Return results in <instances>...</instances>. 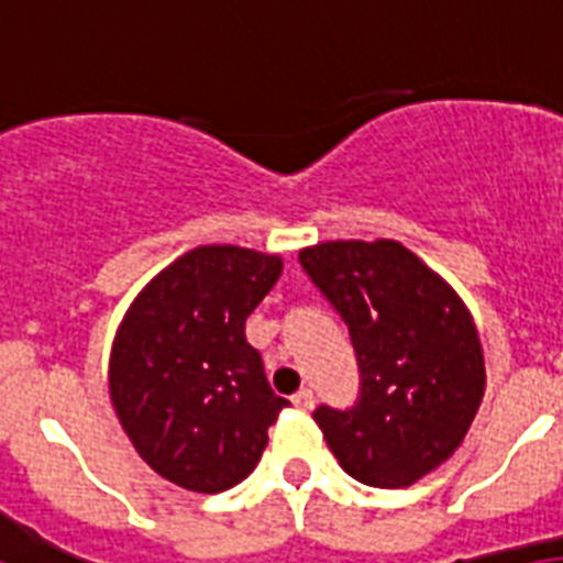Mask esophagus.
I'll list each match as a JSON object with an SVG mask.
<instances>
[{
  "label": "esophagus",
  "instance_id": "34e87169",
  "mask_svg": "<svg viewBox=\"0 0 563 563\" xmlns=\"http://www.w3.org/2000/svg\"><path fill=\"white\" fill-rule=\"evenodd\" d=\"M294 405H296V408H302V411L313 408V394H311V390H299V394L294 396Z\"/></svg>",
  "mask_w": 563,
  "mask_h": 563
}]
</instances>
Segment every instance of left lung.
Listing matches in <instances>:
<instances>
[{"mask_svg":"<svg viewBox=\"0 0 563 563\" xmlns=\"http://www.w3.org/2000/svg\"><path fill=\"white\" fill-rule=\"evenodd\" d=\"M299 264L350 329L358 399L313 420L361 485L408 487L461 446L485 396V358L455 290L396 241H329Z\"/></svg>","mask_w":563,"mask_h":563,"instance_id":"8db88e82","label":"left lung"}]
</instances>
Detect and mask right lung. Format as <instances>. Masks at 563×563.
Returning <instances> with one entry per match:
<instances>
[{"label": "right lung", "instance_id": "obj_1", "mask_svg": "<svg viewBox=\"0 0 563 563\" xmlns=\"http://www.w3.org/2000/svg\"><path fill=\"white\" fill-rule=\"evenodd\" d=\"M282 258L196 246L134 299L111 350V402L146 464L196 494L241 485L287 399L273 394L250 317Z\"/></svg>", "mask_w": 563, "mask_h": 563}]
</instances>
